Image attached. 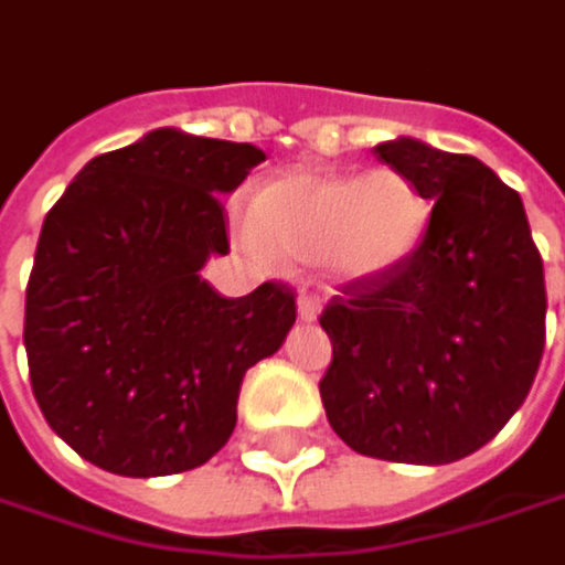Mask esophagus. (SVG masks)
Listing matches in <instances>:
<instances>
[{
  "label": "esophagus",
  "mask_w": 565,
  "mask_h": 565,
  "mask_svg": "<svg viewBox=\"0 0 565 565\" xmlns=\"http://www.w3.org/2000/svg\"><path fill=\"white\" fill-rule=\"evenodd\" d=\"M320 310H323V300H320L317 294H300V297H297V317H300V320L310 323V320L320 317Z\"/></svg>",
  "instance_id": "obj_1"
}]
</instances>
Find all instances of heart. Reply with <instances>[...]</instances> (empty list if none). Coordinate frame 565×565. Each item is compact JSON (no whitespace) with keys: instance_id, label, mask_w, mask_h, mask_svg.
Masks as SVG:
<instances>
[{"instance_id":"1","label":"heart","mask_w":565,"mask_h":565,"mask_svg":"<svg viewBox=\"0 0 565 565\" xmlns=\"http://www.w3.org/2000/svg\"><path fill=\"white\" fill-rule=\"evenodd\" d=\"M428 228L422 189L393 167L343 172H281L268 179L235 242L258 262L275 255L320 265L347 284L380 281L412 262Z\"/></svg>"}]
</instances>
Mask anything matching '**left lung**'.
Listing matches in <instances>:
<instances>
[{"mask_svg":"<svg viewBox=\"0 0 565 565\" xmlns=\"http://www.w3.org/2000/svg\"><path fill=\"white\" fill-rule=\"evenodd\" d=\"M376 157L431 202L405 268L347 284L320 313L333 360L320 398L360 455L451 465L523 405L546 337L543 258L520 195L475 157L398 137Z\"/></svg>","mask_w":565,"mask_h":565,"instance_id":"1","label":"left lung"}]
</instances>
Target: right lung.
<instances>
[{"label": "right lung", "mask_w": 565, "mask_h": 565, "mask_svg": "<svg viewBox=\"0 0 565 565\" xmlns=\"http://www.w3.org/2000/svg\"><path fill=\"white\" fill-rule=\"evenodd\" d=\"M265 160L252 143L153 130L94 157L45 215L25 287L32 393L84 461L124 478L205 465L235 431L245 373L278 353L294 290L222 297L225 209Z\"/></svg>", "instance_id": "right-lung-1"}]
</instances>
